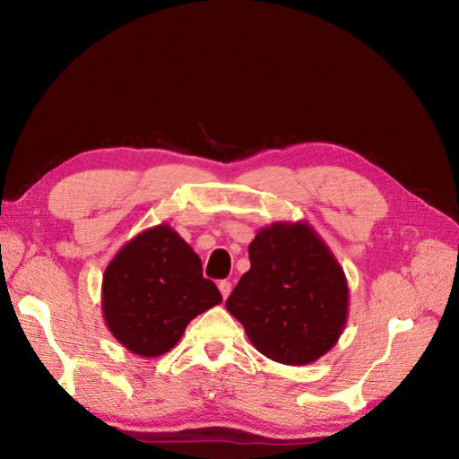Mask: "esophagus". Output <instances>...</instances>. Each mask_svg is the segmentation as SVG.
<instances>
[{"instance_id":"34e87169","label":"esophagus","mask_w":459,"mask_h":459,"mask_svg":"<svg viewBox=\"0 0 459 459\" xmlns=\"http://www.w3.org/2000/svg\"><path fill=\"white\" fill-rule=\"evenodd\" d=\"M219 290H221L222 298L227 299L229 294H230V281H229V280H221V281H219Z\"/></svg>"}]
</instances>
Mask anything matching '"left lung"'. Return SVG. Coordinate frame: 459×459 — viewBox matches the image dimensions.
Returning <instances> with one entry per match:
<instances>
[{"instance_id":"8db88e82","label":"left lung","mask_w":459,"mask_h":459,"mask_svg":"<svg viewBox=\"0 0 459 459\" xmlns=\"http://www.w3.org/2000/svg\"><path fill=\"white\" fill-rule=\"evenodd\" d=\"M250 270L227 299L250 343L281 365H309L333 349L349 316V286L333 252L309 222L262 227Z\"/></svg>"}]
</instances>
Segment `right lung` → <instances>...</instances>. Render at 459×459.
Listing matches in <instances>:
<instances>
[{
  "instance_id": "right-lung-1",
  "label": "right lung",
  "mask_w": 459,
  "mask_h": 459,
  "mask_svg": "<svg viewBox=\"0 0 459 459\" xmlns=\"http://www.w3.org/2000/svg\"><path fill=\"white\" fill-rule=\"evenodd\" d=\"M221 301L201 258L165 222L126 242L102 276L106 325L130 353L148 359L168 353L191 319Z\"/></svg>"
}]
</instances>
